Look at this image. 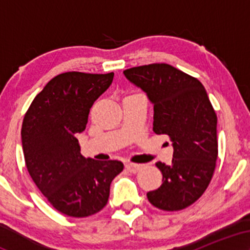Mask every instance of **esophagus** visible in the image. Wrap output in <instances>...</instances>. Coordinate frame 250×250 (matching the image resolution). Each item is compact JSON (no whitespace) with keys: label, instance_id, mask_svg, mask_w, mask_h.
<instances>
[{"label":"esophagus","instance_id":"34e87169","mask_svg":"<svg viewBox=\"0 0 250 250\" xmlns=\"http://www.w3.org/2000/svg\"><path fill=\"white\" fill-rule=\"evenodd\" d=\"M142 166L141 165H137V163H127L125 165V168H127V170L129 171V173H137V171L141 169Z\"/></svg>","mask_w":250,"mask_h":250}]
</instances>
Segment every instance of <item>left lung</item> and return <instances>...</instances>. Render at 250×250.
Listing matches in <instances>:
<instances>
[{"mask_svg":"<svg viewBox=\"0 0 250 250\" xmlns=\"http://www.w3.org/2000/svg\"><path fill=\"white\" fill-rule=\"evenodd\" d=\"M125 76L147 94L154 105L153 130L168 135L174 154L170 165L157 162L160 188L147 193L154 207L176 211L205 193L217 159V117L199 80L167 63L134 67Z\"/></svg>","mask_w":250,"mask_h":250,"instance_id":"8db88e82","label":"left lung"}]
</instances>
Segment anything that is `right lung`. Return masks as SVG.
<instances>
[{"label":"right lung","instance_id":"right-lung-1","mask_svg":"<svg viewBox=\"0 0 250 250\" xmlns=\"http://www.w3.org/2000/svg\"><path fill=\"white\" fill-rule=\"evenodd\" d=\"M113 79L114 73L60 74L24 115L21 137L28 171L48 202L68 216L99 213L108 202L111 181L123 170L121 161L83 157L76 139L85 129L91 105Z\"/></svg>","mask_w":250,"mask_h":250}]
</instances>
